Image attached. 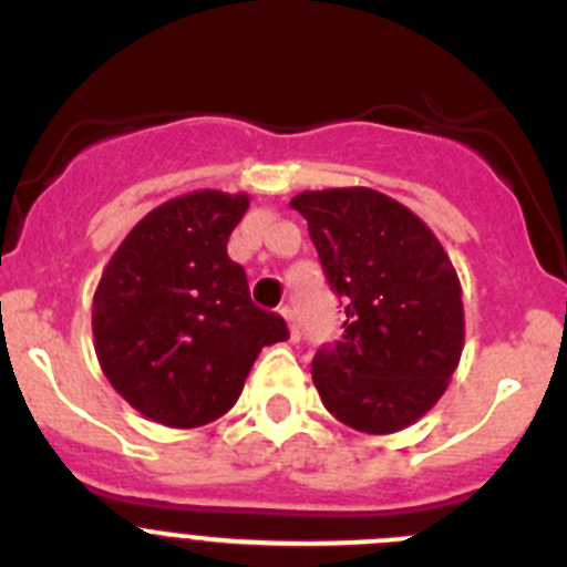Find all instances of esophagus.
I'll return each instance as SVG.
<instances>
[{"instance_id": "esophagus-1", "label": "esophagus", "mask_w": 567, "mask_h": 567, "mask_svg": "<svg viewBox=\"0 0 567 567\" xmlns=\"http://www.w3.org/2000/svg\"><path fill=\"white\" fill-rule=\"evenodd\" d=\"M280 318L287 320V327H289V340L292 343H298L300 338V327H298V320H295V312L289 307H280Z\"/></svg>"}]
</instances>
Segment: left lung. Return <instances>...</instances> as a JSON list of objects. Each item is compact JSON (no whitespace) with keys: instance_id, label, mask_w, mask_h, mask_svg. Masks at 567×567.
Wrapping results in <instances>:
<instances>
[{"instance_id":"left-lung-1","label":"left lung","mask_w":567,"mask_h":567,"mask_svg":"<svg viewBox=\"0 0 567 567\" xmlns=\"http://www.w3.org/2000/svg\"><path fill=\"white\" fill-rule=\"evenodd\" d=\"M323 272L346 303L343 338L320 349L312 380L340 423L394 434L452 383L465 346L452 258L417 215L369 187L298 193Z\"/></svg>"}]
</instances>
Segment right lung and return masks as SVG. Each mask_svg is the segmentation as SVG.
I'll return each instance as SVG.
<instances>
[{
  "label": "right lung",
  "instance_id": "1",
  "mask_svg": "<svg viewBox=\"0 0 567 567\" xmlns=\"http://www.w3.org/2000/svg\"><path fill=\"white\" fill-rule=\"evenodd\" d=\"M247 193L195 189L150 209L118 244L93 295L104 378L135 412L169 429L227 414L264 346L287 323L249 300L227 240Z\"/></svg>",
  "mask_w": 567,
  "mask_h": 567
}]
</instances>
